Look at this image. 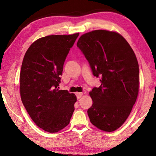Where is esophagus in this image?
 Listing matches in <instances>:
<instances>
[{
    "label": "esophagus",
    "mask_w": 156,
    "mask_h": 156,
    "mask_svg": "<svg viewBox=\"0 0 156 156\" xmlns=\"http://www.w3.org/2000/svg\"><path fill=\"white\" fill-rule=\"evenodd\" d=\"M82 94H82V92H78V93H76V97H77V99H80L82 97Z\"/></svg>",
    "instance_id": "esophagus-1"
}]
</instances>
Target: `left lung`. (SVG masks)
<instances>
[{"instance_id":"8db88e82","label":"left lung","mask_w":156,"mask_h":156,"mask_svg":"<svg viewBox=\"0 0 156 156\" xmlns=\"http://www.w3.org/2000/svg\"><path fill=\"white\" fill-rule=\"evenodd\" d=\"M77 47L87 59L92 74L101 78L92 88L88 115L92 124L111 132L124 123L139 92L140 68L128 42L117 32L95 30L82 35Z\"/></svg>"}]
</instances>
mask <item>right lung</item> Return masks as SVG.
Masks as SVG:
<instances>
[{
  "instance_id": "obj_1",
  "label": "right lung",
  "mask_w": 156,
  "mask_h": 156,
  "mask_svg": "<svg viewBox=\"0 0 156 156\" xmlns=\"http://www.w3.org/2000/svg\"><path fill=\"white\" fill-rule=\"evenodd\" d=\"M79 34L53 35L36 40L23 58L20 93L23 105L39 127L56 133L66 127L74 111L76 97L59 90L63 66Z\"/></svg>"
}]
</instances>
